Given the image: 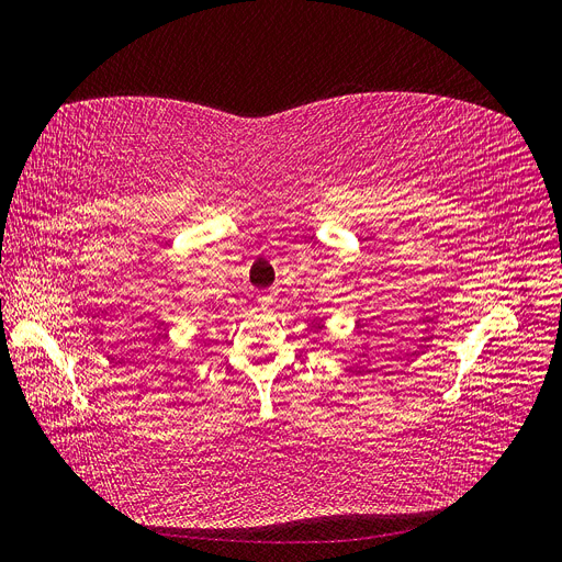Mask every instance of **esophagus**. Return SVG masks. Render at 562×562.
Wrapping results in <instances>:
<instances>
[{
  "instance_id": "obj_1",
  "label": "esophagus",
  "mask_w": 562,
  "mask_h": 562,
  "mask_svg": "<svg viewBox=\"0 0 562 562\" xmlns=\"http://www.w3.org/2000/svg\"><path fill=\"white\" fill-rule=\"evenodd\" d=\"M259 305L266 307V310H270V307L276 305V296H273V294H263V296L259 299Z\"/></svg>"
}]
</instances>
